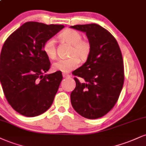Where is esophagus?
Instances as JSON below:
<instances>
[{
    "label": "esophagus",
    "instance_id": "obj_1",
    "mask_svg": "<svg viewBox=\"0 0 146 146\" xmlns=\"http://www.w3.org/2000/svg\"><path fill=\"white\" fill-rule=\"evenodd\" d=\"M62 76H63V78H69L70 75H68V74H67V73H62Z\"/></svg>",
    "mask_w": 146,
    "mask_h": 146
}]
</instances>
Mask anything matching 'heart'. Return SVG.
Returning a JSON list of instances; mask_svg holds the SVG:
<instances>
[{
    "instance_id": "1",
    "label": "heart",
    "mask_w": 146,
    "mask_h": 146,
    "mask_svg": "<svg viewBox=\"0 0 146 146\" xmlns=\"http://www.w3.org/2000/svg\"><path fill=\"white\" fill-rule=\"evenodd\" d=\"M60 38L72 45L70 56L72 57L66 59H59L53 64L54 71L62 73H69L78 67L79 60L87 59L90 54L91 46L88 41L82 40V36L80 33L73 29H66L60 35ZM43 51L49 58H56V41L54 38L47 39L43 43ZM77 57H76V56Z\"/></svg>"
}]
</instances>
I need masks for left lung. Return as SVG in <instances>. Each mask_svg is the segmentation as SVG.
<instances>
[{
	"label": "left lung",
	"mask_w": 146,
	"mask_h": 146,
	"mask_svg": "<svg viewBox=\"0 0 146 146\" xmlns=\"http://www.w3.org/2000/svg\"><path fill=\"white\" fill-rule=\"evenodd\" d=\"M85 33L91 46L88 57L73 74L75 90L71 102L76 112L86 118H99L108 113L118 99L124 84V65L118 43L109 31L96 24L71 26Z\"/></svg>",
	"instance_id": "8db88e82"
}]
</instances>
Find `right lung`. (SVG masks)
<instances>
[{
    "mask_svg": "<svg viewBox=\"0 0 146 146\" xmlns=\"http://www.w3.org/2000/svg\"><path fill=\"white\" fill-rule=\"evenodd\" d=\"M64 26L24 23L5 42L0 56V82L8 103L19 113L35 117L53 103L62 73L45 74L50 68L43 45Z\"/></svg>",
    "mask_w": 146,
    "mask_h": 146,
    "instance_id": "right-lung-1",
    "label": "right lung"
}]
</instances>
